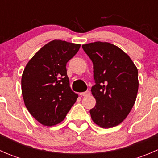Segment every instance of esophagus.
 <instances>
[{
    "mask_svg": "<svg viewBox=\"0 0 158 158\" xmlns=\"http://www.w3.org/2000/svg\"><path fill=\"white\" fill-rule=\"evenodd\" d=\"M90 93H91V92H89V91H86V92H81V93H79V95H80L81 96H86V95H90Z\"/></svg>",
    "mask_w": 158,
    "mask_h": 158,
    "instance_id": "obj_1",
    "label": "esophagus"
}]
</instances>
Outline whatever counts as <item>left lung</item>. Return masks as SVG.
<instances>
[{
	"instance_id": "8db88e82",
	"label": "left lung",
	"mask_w": 158,
	"mask_h": 158,
	"mask_svg": "<svg viewBox=\"0 0 158 158\" xmlns=\"http://www.w3.org/2000/svg\"><path fill=\"white\" fill-rule=\"evenodd\" d=\"M82 49L93 63L96 105L91 118L103 128L122 123L133 108L138 91V69L128 54L107 42L90 43Z\"/></svg>"
}]
</instances>
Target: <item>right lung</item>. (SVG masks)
<instances>
[{
  "label": "right lung",
  "instance_id": "right-lung-1",
  "mask_svg": "<svg viewBox=\"0 0 158 158\" xmlns=\"http://www.w3.org/2000/svg\"><path fill=\"white\" fill-rule=\"evenodd\" d=\"M80 44L55 40L42 47L28 62L21 79L24 104L42 125L52 126L64 120L78 95L72 91L66 63Z\"/></svg>",
  "mask_w": 158,
  "mask_h": 158
}]
</instances>
